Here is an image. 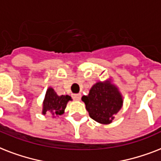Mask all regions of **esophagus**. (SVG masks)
<instances>
[{
	"label": "esophagus",
	"instance_id": "esophagus-1",
	"mask_svg": "<svg viewBox=\"0 0 161 161\" xmlns=\"http://www.w3.org/2000/svg\"><path fill=\"white\" fill-rule=\"evenodd\" d=\"M81 97V95L80 94H73L72 95V98L74 99L75 101H79Z\"/></svg>",
	"mask_w": 161,
	"mask_h": 161
}]
</instances>
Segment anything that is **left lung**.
Listing matches in <instances>:
<instances>
[{
	"mask_svg": "<svg viewBox=\"0 0 161 161\" xmlns=\"http://www.w3.org/2000/svg\"><path fill=\"white\" fill-rule=\"evenodd\" d=\"M93 120L103 124L112 123L123 106V98L118 88L109 82H97L90 90L88 96L81 98Z\"/></svg>",
	"mask_w": 161,
	"mask_h": 161,
	"instance_id": "left-lung-1",
	"label": "left lung"
}]
</instances>
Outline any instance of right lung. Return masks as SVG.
Masks as SVG:
<instances>
[{"mask_svg":"<svg viewBox=\"0 0 161 161\" xmlns=\"http://www.w3.org/2000/svg\"><path fill=\"white\" fill-rule=\"evenodd\" d=\"M71 100V97L68 95L58 96L54 90L49 87L46 92L45 98L43 101V114L50 113L53 117L62 115L66 108L67 103Z\"/></svg>","mask_w":161,"mask_h":161,"instance_id":"obj_1","label":"right lung"}]
</instances>
